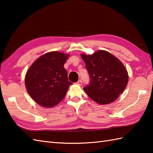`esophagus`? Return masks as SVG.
<instances>
[{
	"label": "esophagus",
	"mask_w": 153,
	"mask_h": 153,
	"mask_svg": "<svg viewBox=\"0 0 153 153\" xmlns=\"http://www.w3.org/2000/svg\"><path fill=\"white\" fill-rule=\"evenodd\" d=\"M76 83H77V84H79V85L81 86V85H82V80H79Z\"/></svg>",
	"instance_id": "obj_1"
}]
</instances>
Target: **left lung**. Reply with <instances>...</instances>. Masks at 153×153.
<instances>
[{
	"label": "left lung",
	"instance_id": "left-lung-1",
	"mask_svg": "<svg viewBox=\"0 0 153 153\" xmlns=\"http://www.w3.org/2000/svg\"><path fill=\"white\" fill-rule=\"evenodd\" d=\"M90 75L89 85L84 90L93 101L101 105L109 104L124 91L128 82L124 65L113 54L99 50L91 55L81 54Z\"/></svg>",
	"mask_w": 153,
	"mask_h": 153
}]
</instances>
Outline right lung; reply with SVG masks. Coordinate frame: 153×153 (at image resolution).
Wrapping results in <instances>:
<instances>
[{
  "label": "right lung",
  "instance_id": "obj_1",
  "mask_svg": "<svg viewBox=\"0 0 153 153\" xmlns=\"http://www.w3.org/2000/svg\"><path fill=\"white\" fill-rule=\"evenodd\" d=\"M69 56L59 52L46 53L39 57L27 71V91L40 106H56L73 84L68 80L67 72L63 67Z\"/></svg>",
  "mask_w": 153,
  "mask_h": 153
}]
</instances>
